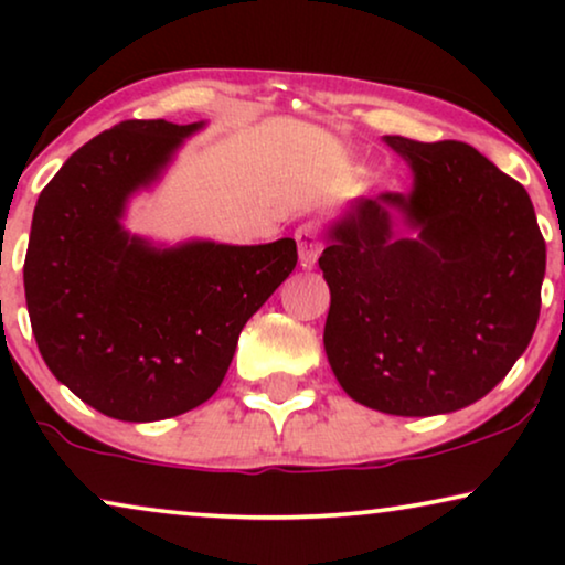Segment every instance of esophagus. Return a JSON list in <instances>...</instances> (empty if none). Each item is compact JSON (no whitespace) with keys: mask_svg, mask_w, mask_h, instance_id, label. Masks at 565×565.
<instances>
[{"mask_svg":"<svg viewBox=\"0 0 565 565\" xmlns=\"http://www.w3.org/2000/svg\"><path fill=\"white\" fill-rule=\"evenodd\" d=\"M296 242H298L300 265H303V267L316 265V259H319V254L323 249V242H321L319 231H316L313 226H300L298 234H296Z\"/></svg>","mask_w":565,"mask_h":565,"instance_id":"1","label":"esophagus"}]
</instances>
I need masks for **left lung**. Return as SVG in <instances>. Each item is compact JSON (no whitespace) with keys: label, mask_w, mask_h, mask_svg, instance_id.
<instances>
[{"label":"left lung","mask_w":565,"mask_h":565,"mask_svg":"<svg viewBox=\"0 0 565 565\" xmlns=\"http://www.w3.org/2000/svg\"><path fill=\"white\" fill-rule=\"evenodd\" d=\"M383 141L414 182L354 200L327 228L323 350L358 404L450 414L483 398L527 350L545 242L527 190L473 146ZM396 217L408 235L392 234Z\"/></svg>","instance_id":"8db88e82"}]
</instances>
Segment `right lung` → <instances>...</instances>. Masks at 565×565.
Here are the masks:
<instances>
[{"instance_id": "right-lung-1", "label": "right lung", "mask_w": 565, "mask_h": 565, "mask_svg": "<svg viewBox=\"0 0 565 565\" xmlns=\"http://www.w3.org/2000/svg\"><path fill=\"white\" fill-rule=\"evenodd\" d=\"M205 122L126 120L64 161L38 198L25 300L45 365L84 404L159 422L205 404L244 323L296 269L292 238L157 246L122 226Z\"/></svg>"}]
</instances>
